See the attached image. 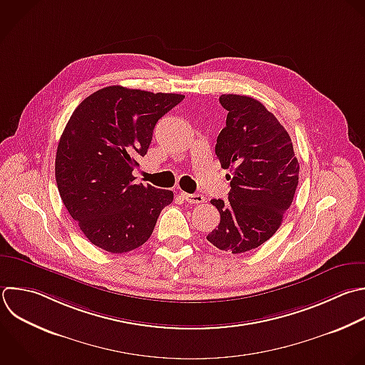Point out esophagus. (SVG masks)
Instances as JSON below:
<instances>
[{"label": "esophagus", "instance_id": "34e87169", "mask_svg": "<svg viewBox=\"0 0 365 365\" xmlns=\"http://www.w3.org/2000/svg\"><path fill=\"white\" fill-rule=\"evenodd\" d=\"M181 197L190 202V204H201L205 201V197L202 194H187V192H181Z\"/></svg>", "mask_w": 365, "mask_h": 365}]
</instances>
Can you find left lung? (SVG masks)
<instances>
[{
  "mask_svg": "<svg viewBox=\"0 0 365 365\" xmlns=\"http://www.w3.org/2000/svg\"><path fill=\"white\" fill-rule=\"evenodd\" d=\"M228 111L215 154L230 168L228 201L211 200L220 212L218 228L207 240L232 254L254 250L279 228L298 185L299 164L285 128L259 101L222 94Z\"/></svg>",
  "mask_w": 365,
  "mask_h": 365,
  "instance_id": "8db88e82",
  "label": "left lung"
}]
</instances>
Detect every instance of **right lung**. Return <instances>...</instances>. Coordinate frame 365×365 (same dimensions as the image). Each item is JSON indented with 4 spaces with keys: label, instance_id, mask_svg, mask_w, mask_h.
<instances>
[{
    "label": "right lung",
    "instance_id": "1",
    "mask_svg": "<svg viewBox=\"0 0 365 365\" xmlns=\"http://www.w3.org/2000/svg\"><path fill=\"white\" fill-rule=\"evenodd\" d=\"M182 100L111 86L74 110L58 143L56 180L66 208L94 245L113 254L138 248L173 202V191L134 184L133 171L157 121Z\"/></svg>",
    "mask_w": 365,
    "mask_h": 365
}]
</instances>
